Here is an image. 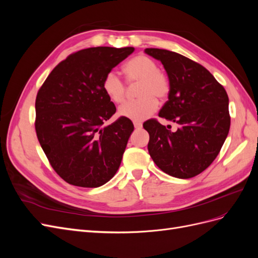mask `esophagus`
<instances>
[{
  "mask_svg": "<svg viewBox=\"0 0 258 258\" xmlns=\"http://www.w3.org/2000/svg\"><path fill=\"white\" fill-rule=\"evenodd\" d=\"M134 126L136 129H141L142 128V123L141 122H138V121H135L134 122Z\"/></svg>",
  "mask_w": 258,
  "mask_h": 258,
  "instance_id": "1",
  "label": "esophagus"
}]
</instances>
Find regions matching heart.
<instances>
[{"label":"heart","mask_w":258,"mask_h":258,"mask_svg":"<svg viewBox=\"0 0 258 258\" xmlns=\"http://www.w3.org/2000/svg\"><path fill=\"white\" fill-rule=\"evenodd\" d=\"M127 82L139 84L137 101L122 104L118 115L123 118L141 121L157 108V100L163 101L170 92V83L165 73L159 71L157 62L152 58L139 54L130 59L123 67ZM105 95L114 103H121L127 96V85L115 71L106 73L102 82Z\"/></svg>","instance_id":"b5f03b06"}]
</instances>
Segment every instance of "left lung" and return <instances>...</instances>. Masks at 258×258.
Segmentation results:
<instances>
[{"instance_id":"1","label":"left lung","mask_w":258,"mask_h":258,"mask_svg":"<svg viewBox=\"0 0 258 258\" xmlns=\"http://www.w3.org/2000/svg\"><path fill=\"white\" fill-rule=\"evenodd\" d=\"M145 52L161 61L169 77V100L159 117L178 124L172 132L157 119L146 120L148 153L165 173L194 177L214 161L228 136L227 92L205 67L182 54L158 48Z\"/></svg>"}]
</instances>
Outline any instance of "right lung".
Segmentation results:
<instances>
[{
	"mask_svg": "<svg viewBox=\"0 0 258 258\" xmlns=\"http://www.w3.org/2000/svg\"><path fill=\"white\" fill-rule=\"evenodd\" d=\"M134 51V47H92L73 52L38 89L36 136L50 166L67 183L99 187L118 170L135 127L121 116L103 126L116 107L102 82Z\"/></svg>",
	"mask_w": 258,
	"mask_h": 258,
	"instance_id": "obj_1",
	"label": "right lung"
}]
</instances>
